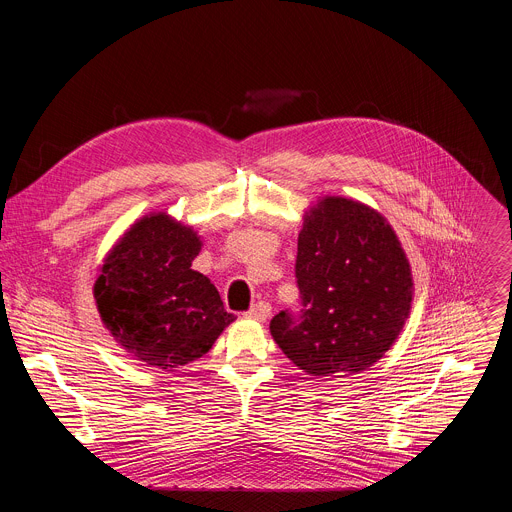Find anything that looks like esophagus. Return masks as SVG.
I'll use <instances>...</instances> for the list:
<instances>
[{
  "instance_id": "1",
  "label": "esophagus",
  "mask_w": 512,
  "mask_h": 512,
  "mask_svg": "<svg viewBox=\"0 0 512 512\" xmlns=\"http://www.w3.org/2000/svg\"><path fill=\"white\" fill-rule=\"evenodd\" d=\"M269 314H271V306H269L267 302H259V304H255L249 312H245L247 318L257 320V322H265V320L269 318Z\"/></svg>"
}]
</instances>
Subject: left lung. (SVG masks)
<instances>
[{"label":"left lung","mask_w":512,"mask_h":512,"mask_svg":"<svg viewBox=\"0 0 512 512\" xmlns=\"http://www.w3.org/2000/svg\"><path fill=\"white\" fill-rule=\"evenodd\" d=\"M296 279L302 310L273 316L283 354L312 377L367 371L401 334L413 302L409 259L385 216L342 196L304 214Z\"/></svg>","instance_id":"1"}]
</instances>
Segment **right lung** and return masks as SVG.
<instances>
[{
	"label": "right lung",
	"mask_w": 512,
	"mask_h": 512,
	"mask_svg": "<svg viewBox=\"0 0 512 512\" xmlns=\"http://www.w3.org/2000/svg\"><path fill=\"white\" fill-rule=\"evenodd\" d=\"M202 241L166 212L139 218L107 253L93 296L105 328L145 367L174 371L206 354L235 320L192 269Z\"/></svg>",
	"instance_id": "1"
}]
</instances>
